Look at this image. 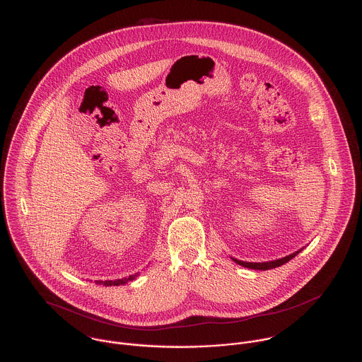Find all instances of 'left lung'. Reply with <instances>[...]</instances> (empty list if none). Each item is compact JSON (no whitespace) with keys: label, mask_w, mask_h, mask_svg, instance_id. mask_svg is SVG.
<instances>
[{"label":"left lung","mask_w":362,"mask_h":362,"mask_svg":"<svg viewBox=\"0 0 362 362\" xmlns=\"http://www.w3.org/2000/svg\"><path fill=\"white\" fill-rule=\"evenodd\" d=\"M303 250H300V251H297V252H294V254H291V255H288V257H284V258L281 259H276V260H270V262H244V260H238V259L233 258V260L235 262V263H238V264H241V266H244V267H248V269H255V270H267V269H273V267H277V266H281V264H284V263H287L288 260H291V259L294 258L297 254H300Z\"/></svg>","instance_id":"obj_1"}]
</instances>
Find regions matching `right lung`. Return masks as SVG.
Listing matches in <instances>:
<instances>
[{"label":"right lung","mask_w":362,"mask_h":362,"mask_svg":"<svg viewBox=\"0 0 362 362\" xmlns=\"http://www.w3.org/2000/svg\"><path fill=\"white\" fill-rule=\"evenodd\" d=\"M136 276H138V273H136V274H132V276H129V277H124V279L105 280V281H98V283H99V284H104V286H121V284H125V283H128V281H132Z\"/></svg>","instance_id":"obj_1"}]
</instances>
